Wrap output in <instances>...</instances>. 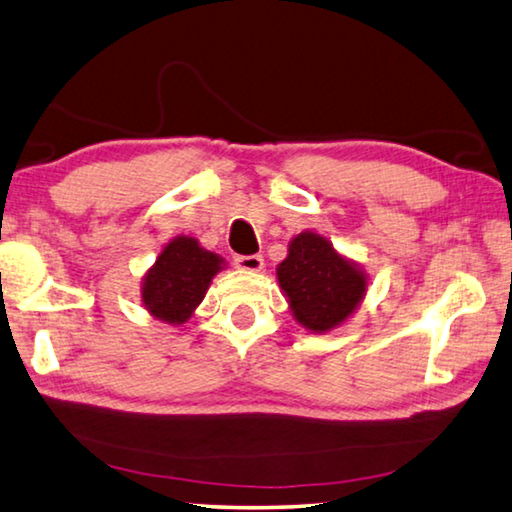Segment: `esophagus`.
Listing matches in <instances>:
<instances>
[{
  "label": "esophagus",
  "instance_id": "esophagus-1",
  "mask_svg": "<svg viewBox=\"0 0 512 512\" xmlns=\"http://www.w3.org/2000/svg\"><path fill=\"white\" fill-rule=\"evenodd\" d=\"M235 266L241 268V271L259 273L264 268V257L262 255H239V257H235Z\"/></svg>",
  "mask_w": 512,
  "mask_h": 512
}]
</instances>
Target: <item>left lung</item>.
<instances>
[{
    "mask_svg": "<svg viewBox=\"0 0 512 512\" xmlns=\"http://www.w3.org/2000/svg\"><path fill=\"white\" fill-rule=\"evenodd\" d=\"M275 275L296 323L311 334H327L348 323L368 291L366 271L314 230L289 241V253Z\"/></svg>",
    "mask_w": 512,
    "mask_h": 512,
    "instance_id": "left-lung-1",
    "label": "left lung"
}]
</instances>
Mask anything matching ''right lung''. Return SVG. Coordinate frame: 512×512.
Returning <instances> with one entry per match:
<instances>
[{"instance_id": "obj_1", "label": "right lung", "mask_w": 512, "mask_h": 512, "mask_svg": "<svg viewBox=\"0 0 512 512\" xmlns=\"http://www.w3.org/2000/svg\"><path fill=\"white\" fill-rule=\"evenodd\" d=\"M223 268L225 259L205 250L198 239L189 235L173 237L142 277V305L155 320L183 325L194 316L214 275Z\"/></svg>"}]
</instances>
